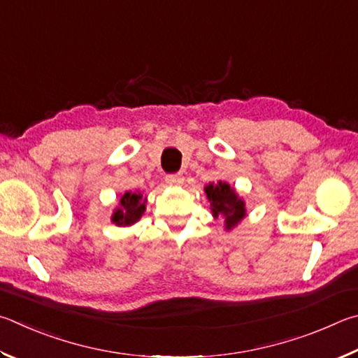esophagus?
I'll use <instances>...</instances> for the list:
<instances>
[{
  "mask_svg": "<svg viewBox=\"0 0 358 358\" xmlns=\"http://www.w3.org/2000/svg\"><path fill=\"white\" fill-rule=\"evenodd\" d=\"M165 180H166L168 184L180 185V184H184V176L180 174V173H178V174H168L166 178H165Z\"/></svg>",
  "mask_w": 358,
  "mask_h": 358,
  "instance_id": "obj_1",
  "label": "esophagus"
}]
</instances>
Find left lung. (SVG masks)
<instances>
[{
    "instance_id": "8db88e82",
    "label": "left lung",
    "mask_w": 358,
    "mask_h": 358,
    "mask_svg": "<svg viewBox=\"0 0 358 358\" xmlns=\"http://www.w3.org/2000/svg\"><path fill=\"white\" fill-rule=\"evenodd\" d=\"M204 193L210 203L212 215L224 218V231H233L247 217L245 201L228 182H210L204 187Z\"/></svg>"
}]
</instances>
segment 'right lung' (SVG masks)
<instances>
[{
	"mask_svg": "<svg viewBox=\"0 0 358 358\" xmlns=\"http://www.w3.org/2000/svg\"><path fill=\"white\" fill-rule=\"evenodd\" d=\"M146 203L148 196H144L140 190L125 192L121 199H119L115 210H113L111 222L115 223L116 227H131V224H135L144 214V210H146Z\"/></svg>",
	"mask_w": 358,
	"mask_h": 358,
	"instance_id": "right-lung-1",
	"label": "right lung"
}]
</instances>
